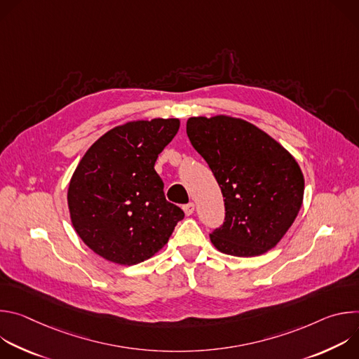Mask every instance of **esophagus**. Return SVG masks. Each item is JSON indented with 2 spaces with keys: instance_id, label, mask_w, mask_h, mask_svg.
Returning <instances> with one entry per match:
<instances>
[{
  "instance_id": "1",
  "label": "esophagus",
  "mask_w": 359,
  "mask_h": 359,
  "mask_svg": "<svg viewBox=\"0 0 359 359\" xmlns=\"http://www.w3.org/2000/svg\"><path fill=\"white\" fill-rule=\"evenodd\" d=\"M183 212L186 216H191L194 213V203H189L183 206Z\"/></svg>"
}]
</instances>
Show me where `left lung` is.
Instances as JSON below:
<instances>
[{
    "instance_id": "1",
    "label": "left lung",
    "mask_w": 359,
    "mask_h": 359,
    "mask_svg": "<svg viewBox=\"0 0 359 359\" xmlns=\"http://www.w3.org/2000/svg\"><path fill=\"white\" fill-rule=\"evenodd\" d=\"M186 132L224 197L226 219L210 234L213 245L236 257H254L276 247L302 204L304 176L294 156L240 118L193 116Z\"/></svg>"
}]
</instances>
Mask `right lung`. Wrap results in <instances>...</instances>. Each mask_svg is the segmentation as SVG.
Here are the masks:
<instances>
[{
	"label": "right lung",
	"mask_w": 359,
	"mask_h": 359,
	"mask_svg": "<svg viewBox=\"0 0 359 359\" xmlns=\"http://www.w3.org/2000/svg\"><path fill=\"white\" fill-rule=\"evenodd\" d=\"M180 128L176 118L132 121L102 135L78 163L68 187L72 226L102 259L139 264L169 241L180 208L169 203L155 162Z\"/></svg>",
	"instance_id": "right-lung-1"
}]
</instances>
